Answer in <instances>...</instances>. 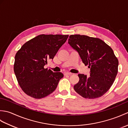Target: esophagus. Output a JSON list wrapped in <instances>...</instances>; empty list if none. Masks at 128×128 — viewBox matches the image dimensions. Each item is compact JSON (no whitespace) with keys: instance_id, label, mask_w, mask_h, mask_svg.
<instances>
[{"instance_id":"34e87169","label":"esophagus","mask_w":128,"mask_h":128,"mask_svg":"<svg viewBox=\"0 0 128 128\" xmlns=\"http://www.w3.org/2000/svg\"><path fill=\"white\" fill-rule=\"evenodd\" d=\"M72 73H70V72H65L64 73V75L65 76H66V75H72Z\"/></svg>"}]
</instances>
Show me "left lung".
I'll return each mask as SVG.
<instances>
[{"instance_id":"1","label":"left lung","mask_w":128,"mask_h":128,"mask_svg":"<svg viewBox=\"0 0 128 128\" xmlns=\"http://www.w3.org/2000/svg\"><path fill=\"white\" fill-rule=\"evenodd\" d=\"M68 43L90 68V77L78 75L79 81L74 90L85 98L101 97L109 90L118 73V60L113 50L100 39L85 35H70Z\"/></svg>"}]
</instances>
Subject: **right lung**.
<instances>
[{"label":"right lung","instance_id":"obj_1","mask_svg":"<svg viewBox=\"0 0 128 128\" xmlns=\"http://www.w3.org/2000/svg\"><path fill=\"white\" fill-rule=\"evenodd\" d=\"M69 35L40 34L26 42L16 53L14 70L19 85L28 96L44 98L56 89L64 76L60 72L45 69Z\"/></svg>","mask_w":128,"mask_h":128}]
</instances>
